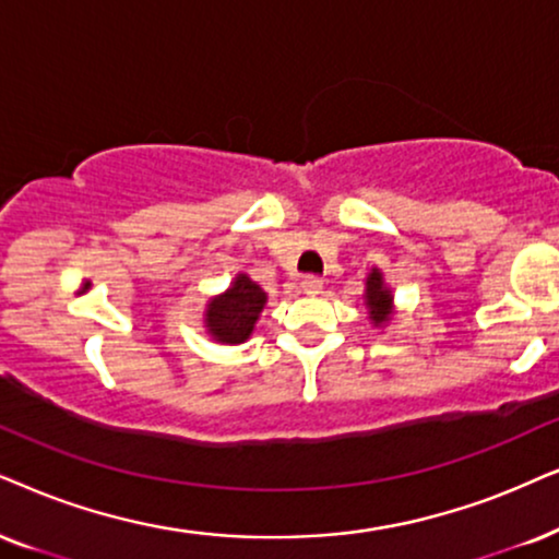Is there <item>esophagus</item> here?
Here are the masks:
<instances>
[{
	"label": "esophagus",
	"instance_id": "obj_1",
	"mask_svg": "<svg viewBox=\"0 0 559 559\" xmlns=\"http://www.w3.org/2000/svg\"><path fill=\"white\" fill-rule=\"evenodd\" d=\"M301 292L309 294V296L320 294L322 292V281L317 278V275H304V278H301Z\"/></svg>",
	"mask_w": 559,
	"mask_h": 559
}]
</instances>
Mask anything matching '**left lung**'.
Here are the masks:
<instances>
[{
    "mask_svg": "<svg viewBox=\"0 0 559 559\" xmlns=\"http://www.w3.org/2000/svg\"><path fill=\"white\" fill-rule=\"evenodd\" d=\"M366 307H369L373 324H384L392 314V294L386 292L381 273L373 271L366 281Z\"/></svg>",
    "mask_w": 559,
    "mask_h": 559,
    "instance_id": "1",
    "label": "left lung"
}]
</instances>
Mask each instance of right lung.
I'll list each match as a JSON object with an SVG mask.
<instances>
[{
    "mask_svg": "<svg viewBox=\"0 0 559 559\" xmlns=\"http://www.w3.org/2000/svg\"><path fill=\"white\" fill-rule=\"evenodd\" d=\"M265 307V292L239 273L227 294L216 296L206 309V328L218 343H245Z\"/></svg>",
    "mask_w": 559,
    "mask_h": 559,
    "instance_id": "add662e5",
    "label": "right lung"
}]
</instances>
